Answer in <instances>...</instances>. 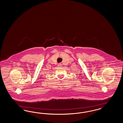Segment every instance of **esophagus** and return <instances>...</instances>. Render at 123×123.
<instances>
[{
  "instance_id": "esophagus-1",
  "label": "esophagus",
  "mask_w": 123,
  "mask_h": 123,
  "mask_svg": "<svg viewBox=\"0 0 123 123\" xmlns=\"http://www.w3.org/2000/svg\"><path fill=\"white\" fill-rule=\"evenodd\" d=\"M58 66L59 67H62V65L61 63L58 64Z\"/></svg>"
}]
</instances>
